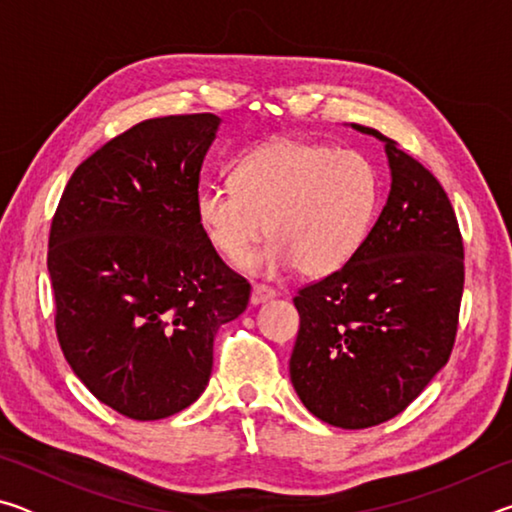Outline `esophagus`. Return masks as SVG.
Segmentation results:
<instances>
[{
    "instance_id": "1",
    "label": "esophagus",
    "mask_w": 512,
    "mask_h": 512,
    "mask_svg": "<svg viewBox=\"0 0 512 512\" xmlns=\"http://www.w3.org/2000/svg\"><path fill=\"white\" fill-rule=\"evenodd\" d=\"M271 298H275V289L266 287V284H255L253 293H250V302H253V305H262V302Z\"/></svg>"
}]
</instances>
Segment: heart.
I'll use <instances>...</instances> for the list:
<instances>
[{
  "label": "heart",
  "mask_w": 512,
  "mask_h": 512,
  "mask_svg": "<svg viewBox=\"0 0 512 512\" xmlns=\"http://www.w3.org/2000/svg\"><path fill=\"white\" fill-rule=\"evenodd\" d=\"M381 176L366 153L277 137L232 164V185H205L196 216L207 241L230 262L268 232L271 244L248 262L255 271L298 266L307 277L339 271L375 223Z\"/></svg>",
  "instance_id": "1"
}]
</instances>
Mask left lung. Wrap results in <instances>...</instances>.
<instances>
[{
    "instance_id": "1",
    "label": "left lung",
    "mask_w": 512,
    "mask_h": 512,
    "mask_svg": "<svg viewBox=\"0 0 512 512\" xmlns=\"http://www.w3.org/2000/svg\"><path fill=\"white\" fill-rule=\"evenodd\" d=\"M391 192L348 264L293 298L291 384L318 420L375 427L402 413L454 348L465 266L454 207L429 169L375 128Z\"/></svg>"
}]
</instances>
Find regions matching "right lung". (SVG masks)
I'll return each instance as SVG.
<instances>
[{
    "label": "right lung",
    "instance_id": "add662e5",
    "mask_svg": "<svg viewBox=\"0 0 512 512\" xmlns=\"http://www.w3.org/2000/svg\"><path fill=\"white\" fill-rule=\"evenodd\" d=\"M221 119H146L69 178L47 268L60 350L88 391L131 420L187 409L212 375L214 336L248 307L196 216Z\"/></svg>",
    "mask_w": 512,
    "mask_h": 512
}]
</instances>
